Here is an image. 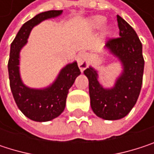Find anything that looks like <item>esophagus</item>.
I'll return each instance as SVG.
<instances>
[{
  "instance_id": "obj_1",
  "label": "esophagus",
  "mask_w": 154,
  "mask_h": 154,
  "mask_svg": "<svg viewBox=\"0 0 154 154\" xmlns=\"http://www.w3.org/2000/svg\"><path fill=\"white\" fill-rule=\"evenodd\" d=\"M77 64L79 69H81V71L85 70L87 67H88V60H87V55L85 53H80L77 56Z\"/></svg>"
}]
</instances>
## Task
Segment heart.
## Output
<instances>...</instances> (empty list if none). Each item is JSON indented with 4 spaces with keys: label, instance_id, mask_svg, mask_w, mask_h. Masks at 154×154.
<instances>
[{
    "label": "heart",
    "instance_id": "b5f03b06",
    "mask_svg": "<svg viewBox=\"0 0 154 154\" xmlns=\"http://www.w3.org/2000/svg\"><path fill=\"white\" fill-rule=\"evenodd\" d=\"M104 21H105V18L103 17L95 16L90 19V25L93 28H99L103 25ZM106 32H108V30H106Z\"/></svg>",
    "mask_w": 154,
    "mask_h": 154
}]
</instances>
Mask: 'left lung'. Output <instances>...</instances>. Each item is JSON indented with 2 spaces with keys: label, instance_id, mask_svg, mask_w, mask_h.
Wrapping results in <instances>:
<instances>
[{
  "label": "left lung",
  "instance_id": "obj_1",
  "mask_svg": "<svg viewBox=\"0 0 154 154\" xmlns=\"http://www.w3.org/2000/svg\"><path fill=\"white\" fill-rule=\"evenodd\" d=\"M119 36L109 39L106 48L116 56L123 67L122 74L112 88H103L97 71L89 67L84 71L89 81V94L93 111L107 120L120 119L135 106L143 83L144 60L142 44L136 31L120 16L117 15Z\"/></svg>",
  "mask_w": 154,
  "mask_h": 154
}]
</instances>
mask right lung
Segmentation results:
<instances>
[{"label": "right lung", "instance_id": "1", "mask_svg": "<svg viewBox=\"0 0 154 154\" xmlns=\"http://www.w3.org/2000/svg\"><path fill=\"white\" fill-rule=\"evenodd\" d=\"M61 13L62 11H49L35 16L21 26L11 45L8 62L11 89L18 109L34 121H49L62 113L69 89L81 73L76 61L69 63L60 70L53 84L44 89L29 88L23 84L20 77L19 52L26 44L32 28L43 20L56 17Z\"/></svg>", "mask_w": 154, "mask_h": 154}]
</instances>
